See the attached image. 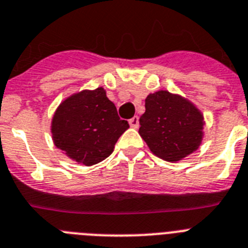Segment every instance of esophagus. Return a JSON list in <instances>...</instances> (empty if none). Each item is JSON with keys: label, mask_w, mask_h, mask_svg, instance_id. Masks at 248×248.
Returning a JSON list of instances; mask_svg holds the SVG:
<instances>
[{"label": "esophagus", "mask_w": 248, "mask_h": 248, "mask_svg": "<svg viewBox=\"0 0 248 248\" xmlns=\"http://www.w3.org/2000/svg\"><path fill=\"white\" fill-rule=\"evenodd\" d=\"M128 124H130L131 127L137 128L139 127V117H137V116H134L131 120H128Z\"/></svg>", "instance_id": "1"}]
</instances>
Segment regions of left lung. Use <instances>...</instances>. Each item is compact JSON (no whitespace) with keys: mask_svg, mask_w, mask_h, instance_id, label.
<instances>
[{"mask_svg":"<svg viewBox=\"0 0 248 248\" xmlns=\"http://www.w3.org/2000/svg\"><path fill=\"white\" fill-rule=\"evenodd\" d=\"M203 126V114L190 101L159 91L145 99L139 134L154 155L174 163L198 149Z\"/></svg>","mask_w":248,"mask_h":248,"instance_id":"obj_1","label":"left lung"}]
</instances>
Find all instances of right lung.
Masks as SVG:
<instances>
[{"label":"right lung","instance_id":"1","mask_svg":"<svg viewBox=\"0 0 248 248\" xmlns=\"http://www.w3.org/2000/svg\"><path fill=\"white\" fill-rule=\"evenodd\" d=\"M128 122L121 120L116 106L102 87L82 91L64 99L51 121L54 145L68 157L85 166L111 155Z\"/></svg>","mask_w":248,"mask_h":248}]
</instances>
